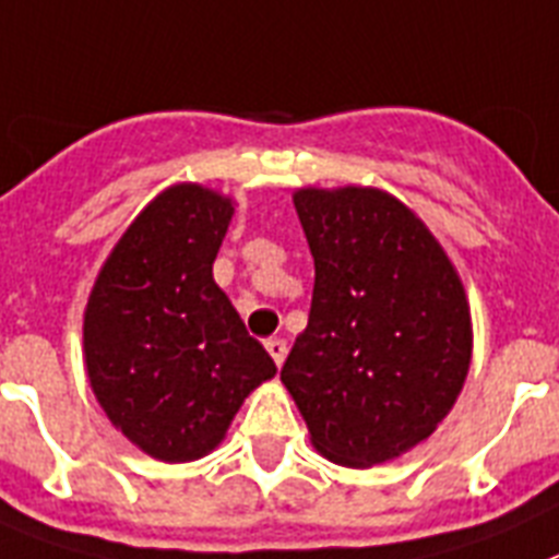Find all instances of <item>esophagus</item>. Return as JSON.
I'll use <instances>...</instances> for the list:
<instances>
[{"instance_id": "obj_1", "label": "esophagus", "mask_w": 559, "mask_h": 559, "mask_svg": "<svg viewBox=\"0 0 559 559\" xmlns=\"http://www.w3.org/2000/svg\"><path fill=\"white\" fill-rule=\"evenodd\" d=\"M264 346H266V352H270V357L275 360V366H281V362L286 360V343L281 337H270Z\"/></svg>"}]
</instances>
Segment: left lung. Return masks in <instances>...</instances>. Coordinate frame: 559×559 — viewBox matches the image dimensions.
<instances>
[{"mask_svg":"<svg viewBox=\"0 0 559 559\" xmlns=\"http://www.w3.org/2000/svg\"><path fill=\"white\" fill-rule=\"evenodd\" d=\"M293 202L314 293L281 382L323 459L377 467L430 439L453 411L473 360L467 289L394 193L307 186Z\"/></svg>","mask_w":559,"mask_h":559,"instance_id":"left-lung-1","label":"left lung"}]
</instances>
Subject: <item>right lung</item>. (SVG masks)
<instances>
[{"label": "right lung", "instance_id": "right-lung-1", "mask_svg": "<svg viewBox=\"0 0 559 559\" xmlns=\"http://www.w3.org/2000/svg\"><path fill=\"white\" fill-rule=\"evenodd\" d=\"M227 193L177 182L111 247L84 309V366L106 419L165 464L213 453L275 362L213 281L236 211Z\"/></svg>", "mask_w": 559, "mask_h": 559}]
</instances>
